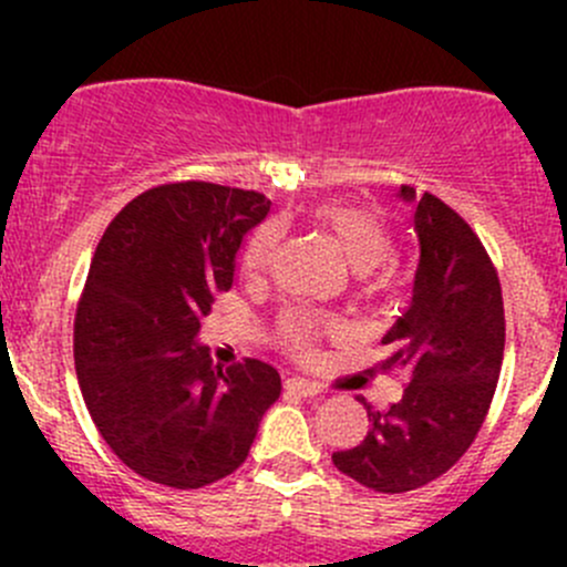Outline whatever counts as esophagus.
Listing matches in <instances>:
<instances>
[{
    "mask_svg": "<svg viewBox=\"0 0 567 567\" xmlns=\"http://www.w3.org/2000/svg\"><path fill=\"white\" fill-rule=\"evenodd\" d=\"M285 390L293 392V394H301V398H316L320 392V386L316 381H307V379H288L285 381Z\"/></svg>",
    "mask_w": 567,
    "mask_h": 567,
    "instance_id": "34e87169",
    "label": "esophagus"
}]
</instances>
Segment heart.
I'll use <instances>...</instances> for the list:
<instances>
[{
	"label": "heart",
	"instance_id": "obj_1",
	"mask_svg": "<svg viewBox=\"0 0 567 567\" xmlns=\"http://www.w3.org/2000/svg\"><path fill=\"white\" fill-rule=\"evenodd\" d=\"M312 221L318 230H323L337 249L342 251L351 271L362 274L364 285H386L384 262L394 251V236L386 219L375 210L362 208V205L346 203H326L312 210ZM279 247V227L262 225L251 236L244 251V271L249 279H262L274 266V255ZM337 326L331 320L307 316V312H290L282 320V340L299 357H312L316 342L320 337L334 334Z\"/></svg>",
	"mask_w": 567,
	"mask_h": 567
}]
</instances>
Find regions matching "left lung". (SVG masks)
I'll use <instances>...</instances> for the list:
<instances>
[{
  "label": "left lung",
  "mask_w": 567,
  "mask_h": 567,
  "mask_svg": "<svg viewBox=\"0 0 567 567\" xmlns=\"http://www.w3.org/2000/svg\"><path fill=\"white\" fill-rule=\"evenodd\" d=\"M414 205L420 262L411 305L384 334L409 384L390 409H368L362 444L331 455L334 466L379 494H405L455 466L483 427L505 353V307L496 268L472 227L433 194L400 186Z\"/></svg>",
  "instance_id": "left-lung-1"
}]
</instances>
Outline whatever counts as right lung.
<instances>
[{
  "mask_svg": "<svg viewBox=\"0 0 567 567\" xmlns=\"http://www.w3.org/2000/svg\"><path fill=\"white\" fill-rule=\"evenodd\" d=\"M271 199L186 181L147 188L106 227L73 323L79 386L112 453L140 477L203 488L247 461L282 392L260 359L219 368L199 318L233 285L241 238Z\"/></svg>",
  "mask_w": 567,
  "mask_h": 567,
  "instance_id": "1",
  "label": "right lung"
}]
</instances>
